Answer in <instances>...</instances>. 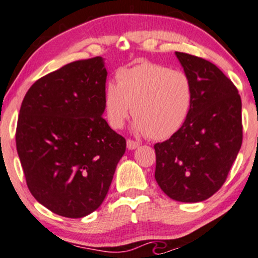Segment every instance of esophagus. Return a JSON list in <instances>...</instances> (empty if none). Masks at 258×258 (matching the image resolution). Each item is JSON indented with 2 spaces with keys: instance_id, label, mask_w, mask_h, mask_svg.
<instances>
[{
  "instance_id": "1",
  "label": "esophagus",
  "mask_w": 258,
  "mask_h": 258,
  "mask_svg": "<svg viewBox=\"0 0 258 258\" xmlns=\"http://www.w3.org/2000/svg\"><path fill=\"white\" fill-rule=\"evenodd\" d=\"M138 147H139L138 142L131 141V139H127V149H128V150H135V149H137Z\"/></svg>"
}]
</instances>
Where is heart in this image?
I'll return each instance as SVG.
<instances>
[{"mask_svg":"<svg viewBox=\"0 0 258 258\" xmlns=\"http://www.w3.org/2000/svg\"><path fill=\"white\" fill-rule=\"evenodd\" d=\"M193 85L185 73L142 63L116 74L105 87L104 114L112 128H121L131 114L132 130L152 139L172 137L188 119Z\"/></svg>","mask_w":258,"mask_h":258,"instance_id":"1","label":"heart"}]
</instances>
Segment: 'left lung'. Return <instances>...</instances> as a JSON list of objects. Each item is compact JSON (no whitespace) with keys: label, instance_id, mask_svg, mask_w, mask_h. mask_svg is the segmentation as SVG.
<instances>
[{"label":"left lung","instance_id":"1","mask_svg":"<svg viewBox=\"0 0 258 258\" xmlns=\"http://www.w3.org/2000/svg\"><path fill=\"white\" fill-rule=\"evenodd\" d=\"M176 57L193 85V103L179 131L154 146L155 179L171 199L199 203L223 185L240 150L241 99L211 61L182 52Z\"/></svg>","mask_w":258,"mask_h":258}]
</instances>
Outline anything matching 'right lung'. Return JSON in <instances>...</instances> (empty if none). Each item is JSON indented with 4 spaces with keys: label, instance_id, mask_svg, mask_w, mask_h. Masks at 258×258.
<instances>
[{
    "label": "right lung",
    "instance_id": "1",
    "mask_svg": "<svg viewBox=\"0 0 258 258\" xmlns=\"http://www.w3.org/2000/svg\"><path fill=\"white\" fill-rule=\"evenodd\" d=\"M106 75L102 57L73 61L37 80L20 106L16 142L26 184L63 217L102 205L125 154V138L102 117Z\"/></svg>",
    "mask_w": 258,
    "mask_h": 258
}]
</instances>
